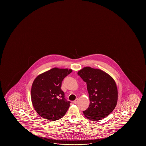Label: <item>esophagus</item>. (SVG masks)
Wrapping results in <instances>:
<instances>
[{"label": "esophagus", "mask_w": 146, "mask_h": 146, "mask_svg": "<svg viewBox=\"0 0 146 146\" xmlns=\"http://www.w3.org/2000/svg\"><path fill=\"white\" fill-rule=\"evenodd\" d=\"M78 99L77 98L75 99V100H74V101H73V103L74 104H77V101H78Z\"/></svg>", "instance_id": "1"}]
</instances>
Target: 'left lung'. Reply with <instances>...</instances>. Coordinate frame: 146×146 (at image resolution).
<instances>
[{
	"mask_svg": "<svg viewBox=\"0 0 146 146\" xmlns=\"http://www.w3.org/2000/svg\"><path fill=\"white\" fill-rule=\"evenodd\" d=\"M78 75L87 84L90 105L83 111L88 119L97 121L106 118L116 107L118 90L116 83L109 74L100 69L86 67Z\"/></svg>",
	"mask_w": 146,
	"mask_h": 146,
	"instance_id": "obj_1",
	"label": "left lung"
}]
</instances>
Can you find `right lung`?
<instances>
[{"mask_svg":"<svg viewBox=\"0 0 146 146\" xmlns=\"http://www.w3.org/2000/svg\"><path fill=\"white\" fill-rule=\"evenodd\" d=\"M68 69L52 68L38 75L32 84L31 97L34 109L41 117L50 121L62 118L70 106L61 90L62 81L71 73Z\"/></svg>","mask_w":146,"mask_h":146,"instance_id":"1","label":"right lung"}]
</instances>
